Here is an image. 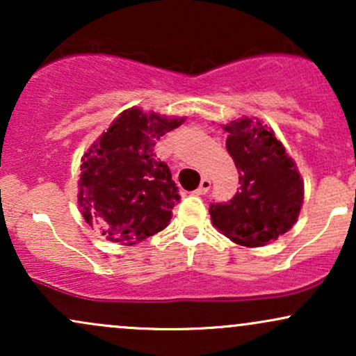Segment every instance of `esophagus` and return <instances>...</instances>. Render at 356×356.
Here are the masks:
<instances>
[{
    "label": "esophagus",
    "mask_w": 356,
    "mask_h": 356,
    "mask_svg": "<svg viewBox=\"0 0 356 356\" xmlns=\"http://www.w3.org/2000/svg\"><path fill=\"white\" fill-rule=\"evenodd\" d=\"M209 189H211V181H209V179H207V177H204L202 181H201V186H199L197 189H195V194H197V195H204Z\"/></svg>",
    "instance_id": "obj_1"
}]
</instances>
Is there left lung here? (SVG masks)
<instances>
[{
  "label": "left lung",
  "mask_w": 356,
  "mask_h": 356,
  "mask_svg": "<svg viewBox=\"0 0 356 356\" xmlns=\"http://www.w3.org/2000/svg\"><path fill=\"white\" fill-rule=\"evenodd\" d=\"M222 129L241 187L229 202L211 204L212 224L236 244L263 246L295 226L303 206V179L275 132L259 118L243 117Z\"/></svg>",
  "instance_id": "obj_1"
}]
</instances>
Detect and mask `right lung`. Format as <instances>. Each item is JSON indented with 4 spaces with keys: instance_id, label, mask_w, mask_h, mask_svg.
<instances>
[{
    "instance_id": "obj_1",
    "label": "right lung",
    "mask_w": 356,
    "mask_h": 356,
    "mask_svg": "<svg viewBox=\"0 0 356 356\" xmlns=\"http://www.w3.org/2000/svg\"><path fill=\"white\" fill-rule=\"evenodd\" d=\"M184 120L134 107L112 122L81 159L79 206L88 226L125 246L167 227L181 195L154 147Z\"/></svg>"
}]
</instances>
